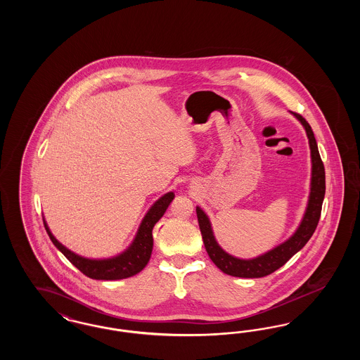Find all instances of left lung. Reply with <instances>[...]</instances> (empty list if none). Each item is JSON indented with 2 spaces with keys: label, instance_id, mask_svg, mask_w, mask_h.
<instances>
[{
  "label": "left lung",
  "instance_id": "8db88e82",
  "mask_svg": "<svg viewBox=\"0 0 360 360\" xmlns=\"http://www.w3.org/2000/svg\"><path fill=\"white\" fill-rule=\"evenodd\" d=\"M292 115L302 124V127L307 131L309 147H310V159H311V176H310L308 205L305 209L304 217L298 225L297 231L289 239L276 245L273 250L267 251L263 255H259L252 259H240L224 251L214 238L212 224L209 217L206 216L205 212L200 206H197L195 209L206 252L212 259V262L225 274L239 276V278H262V276L270 275L279 267H282L292 255H295L308 243L309 239L316 231V226L321 216V206L326 195V170L317 148L316 137L308 121L305 120L301 115H297V113H292Z\"/></svg>",
  "mask_w": 360,
  "mask_h": 360
}]
</instances>
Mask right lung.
Masks as SVG:
<instances>
[{"instance_id":"add662e5","label":"right lung","mask_w":360,"mask_h":360,"mask_svg":"<svg viewBox=\"0 0 360 360\" xmlns=\"http://www.w3.org/2000/svg\"><path fill=\"white\" fill-rule=\"evenodd\" d=\"M174 197L175 194L170 191L162 195L159 200H156L154 205L148 209L144 219L141 220L140 226L137 229L136 236L131 243V245L119 255L106 257V259H89L70 251L68 247L59 243L52 235L44 219L43 221L53 245L86 276L91 279H98V281L124 279V278L136 275L147 266L153 252V245H154V239H153L154 225L162 219L166 209L172 204Z\"/></svg>"}]
</instances>
